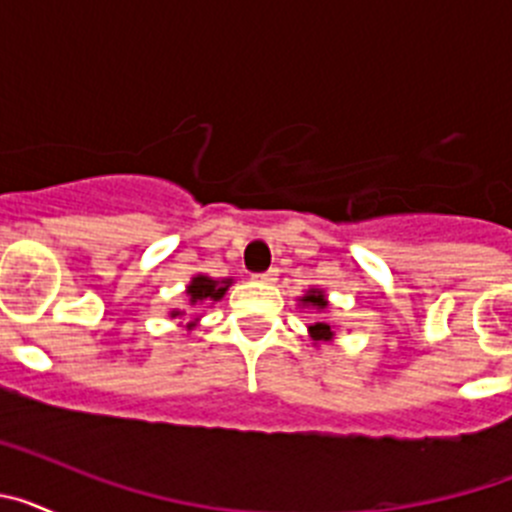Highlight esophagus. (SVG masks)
<instances>
[{
    "instance_id": "1",
    "label": "esophagus",
    "mask_w": 512,
    "mask_h": 512,
    "mask_svg": "<svg viewBox=\"0 0 512 512\" xmlns=\"http://www.w3.org/2000/svg\"><path fill=\"white\" fill-rule=\"evenodd\" d=\"M277 277H279L277 269H269V271H261V274H256L253 279H256V282H261V284H274V282H277Z\"/></svg>"
}]
</instances>
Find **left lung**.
<instances>
[{
    "mask_svg": "<svg viewBox=\"0 0 512 512\" xmlns=\"http://www.w3.org/2000/svg\"><path fill=\"white\" fill-rule=\"evenodd\" d=\"M300 302L302 305L312 307V310H325V307H328V300H325V295L320 289H310ZM307 330H310L312 341H330V338H333V330H330L328 323H312Z\"/></svg>",
    "mask_w": 512,
    "mask_h": 512,
    "instance_id": "obj_1",
    "label": "left lung"
}]
</instances>
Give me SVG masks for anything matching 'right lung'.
Listing matches in <instances>:
<instances>
[{
  "label": "right lung",
  "instance_id": "right-lung-1",
  "mask_svg": "<svg viewBox=\"0 0 512 512\" xmlns=\"http://www.w3.org/2000/svg\"><path fill=\"white\" fill-rule=\"evenodd\" d=\"M233 284V279H223V282H217V279L205 277V274H197L192 277L187 287V302L194 307V310H200L202 305H210V302L223 300V295L228 292V287ZM187 310H174L171 312V318H182ZM194 323H189L187 328H192Z\"/></svg>",
  "mask_w": 512,
  "mask_h": 512
}]
</instances>
